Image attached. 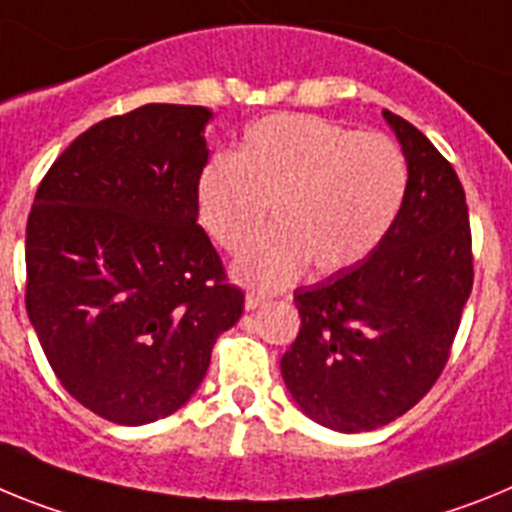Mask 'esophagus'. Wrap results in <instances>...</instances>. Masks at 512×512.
Wrapping results in <instances>:
<instances>
[{
    "mask_svg": "<svg viewBox=\"0 0 512 512\" xmlns=\"http://www.w3.org/2000/svg\"><path fill=\"white\" fill-rule=\"evenodd\" d=\"M262 304H268V296H265V293L247 291V296H244V306H247V309H257V306Z\"/></svg>",
    "mask_w": 512,
    "mask_h": 512,
    "instance_id": "obj_1",
    "label": "esophagus"
}]
</instances>
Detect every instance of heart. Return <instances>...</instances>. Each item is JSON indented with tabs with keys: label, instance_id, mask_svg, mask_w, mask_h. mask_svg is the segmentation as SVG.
<instances>
[{
	"label": "heart",
	"instance_id": "obj_1",
	"mask_svg": "<svg viewBox=\"0 0 512 512\" xmlns=\"http://www.w3.org/2000/svg\"><path fill=\"white\" fill-rule=\"evenodd\" d=\"M410 170L381 133H358L306 113L265 115L244 128L237 154L219 151L198 177V216L213 242L242 252L257 288L296 281L306 265L337 273L371 255L402 211Z\"/></svg>",
	"mask_w": 512,
	"mask_h": 512
}]
</instances>
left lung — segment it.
Here are the masks:
<instances>
[{
    "label": "left lung",
    "mask_w": 512,
    "mask_h": 512,
    "mask_svg": "<svg viewBox=\"0 0 512 512\" xmlns=\"http://www.w3.org/2000/svg\"><path fill=\"white\" fill-rule=\"evenodd\" d=\"M384 118L410 170L402 211L366 260L293 291L301 327L281 358L293 402L342 433L389 425L433 389L474 283L459 175L412 123Z\"/></svg>",
    "instance_id": "left-lung-1"
}]
</instances>
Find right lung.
Here are the masks:
<instances>
[{
  "instance_id": "right-lung-1",
  "label": "right lung",
  "mask_w": 512,
  "mask_h": 512,
  "mask_svg": "<svg viewBox=\"0 0 512 512\" xmlns=\"http://www.w3.org/2000/svg\"><path fill=\"white\" fill-rule=\"evenodd\" d=\"M211 110L151 102L71 141L38 185L25 306L56 379L95 415L180 410L244 293L198 221Z\"/></svg>"
}]
</instances>
